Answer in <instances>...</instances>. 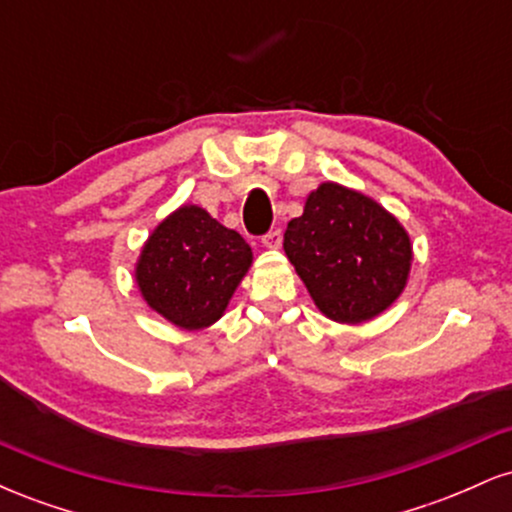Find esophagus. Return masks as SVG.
Segmentation results:
<instances>
[{
    "mask_svg": "<svg viewBox=\"0 0 512 512\" xmlns=\"http://www.w3.org/2000/svg\"><path fill=\"white\" fill-rule=\"evenodd\" d=\"M262 245H264V248H269V250L279 248V245H281V231H279V228H272L269 233H264Z\"/></svg>",
    "mask_w": 512,
    "mask_h": 512,
    "instance_id": "1",
    "label": "esophagus"
}]
</instances>
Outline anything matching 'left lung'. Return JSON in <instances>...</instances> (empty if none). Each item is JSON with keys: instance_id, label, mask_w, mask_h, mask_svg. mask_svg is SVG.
<instances>
[{"instance_id": "8db88e82", "label": "left lung", "mask_w": 512, "mask_h": 512, "mask_svg": "<svg viewBox=\"0 0 512 512\" xmlns=\"http://www.w3.org/2000/svg\"><path fill=\"white\" fill-rule=\"evenodd\" d=\"M284 250L322 315L358 325L407 286L411 243L390 211L337 182H322L284 233Z\"/></svg>"}]
</instances>
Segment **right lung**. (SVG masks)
<instances>
[{
	"instance_id": "add662e5",
	"label": "right lung",
	"mask_w": 512,
	"mask_h": 512,
	"mask_svg": "<svg viewBox=\"0 0 512 512\" xmlns=\"http://www.w3.org/2000/svg\"><path fill=\"white\" fill-rule=\"evenodd\" d=\"M252 264L243 236L185 204L156 226L137 262L144 301L182 330L216 322Z\"/></svg>"
}]
</instances>
